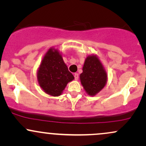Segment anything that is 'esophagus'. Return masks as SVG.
I'll return each mask as SVG.
<instances>
[{
	"instance_id": "esophagus-1",
	"label": "esophagus",
	"mask_w": 146,
	"mask_h": 146,
	"mask_svg": "<svg viewBox=\"0 0 146 146\" xmlns=\"http://www.w3.org/2000/svg\"><path fill=\"white\" fill-rule=\"evenodd\" d=\"M74 77H75V80H78V78H79V75H78V73H75V74H74Z\"/></svg>"
}]
</instances>
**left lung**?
I'll return each mask as SVG.
<instances>
[{
    "instance_id": "1",
    "label": "left lung",
    "mask_w": 146,
    "mask_h": 146,
    "mask_svg": "<svg viewBox=\"0 0 146 146\" xmlns=\"http://www.w3.org/2000/svg\"><path fill=\"white\" fill-rule=\"evenodd\" d=\"M83 72L80 75V82L86 93L95 96L104 88L108 75L101 60L97 55H89L85 59Z\"/></svg>"
}]
</instances>
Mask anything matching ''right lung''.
Returning a JSON list of instances; mask_svg holds the SVG:
<instances>
[{"instance_id":"1","label":"right lung","mask_w":146,"mask_h":146,"mask_svg":"<svg viewBox=\"0 0 146 146\" xmlns=\"http://www.w3.org/2000/svg\"><path fill=\"white\" fill-rule=\"evenodd\" d=\"M37 80L45 93L58 97L62 95L67 84L74 80V76L68 71L59 50L51 47L41 60Z\"/></svg>"}]
</instances>
